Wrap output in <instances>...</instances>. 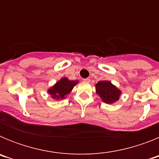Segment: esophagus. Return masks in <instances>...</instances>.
Listing matches in <instances>:
<instances>
[{"label": "esophagus", "mask_w": 159, "mask_h": 159, "mask_svg": "<svg viewBox=\"0 0 159 159\" xmlns=\"http://www.w3.org/2000/svg\"><path fill=\"white\" fill-rule=\"evenodd\" d=\"M83 80L84 81V82H87V83H89L90 81H91V80H90L89 78H86V79H84Z\"/></svg>", "instance_id": "1"}]
</instances>
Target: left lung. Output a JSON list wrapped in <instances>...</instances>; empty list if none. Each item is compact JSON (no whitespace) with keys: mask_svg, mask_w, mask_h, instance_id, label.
I'll return each mask as SVG.
<instances>
[{"mask_svg":"<svg viewBox=\"0 0 159 159\" xmlns=\"http://www.w3.org/2000/svg\"><path fill=\"white\" fill-rule=\"evenodd\" d=\"M95 90L102 100L108 104L119 100L122 93L120 90L107 80L99 81L95 84Z\"/></svg>","mask_w":159,"mask_h":159,"instance_id":"1","label":"left lung"}]
</instances>
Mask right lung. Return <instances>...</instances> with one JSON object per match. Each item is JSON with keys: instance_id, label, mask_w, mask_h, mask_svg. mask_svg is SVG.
<instances>
[{"instance_id": "right-lung-1", "label": "right lung", "mask_w": 159, "mask_h": 159, "mask_svg": "<svg viewBox=\"0 0 159 159\" xmlns=\"http://www.w3.org/2000/svg\"><path fill=\"white\" fill-rule=\"evenodd\" d=\"M78 84V81L69 80L67 78H62L60 80L57 82L54 86L48 90V93L51 95L54 99H65L66 95H68L71 92L73 88Z\"/></svg>"}]
</instances>
